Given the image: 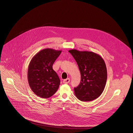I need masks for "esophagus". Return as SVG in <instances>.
I'll return each instance as SVG.
<instances>
[{
    "label": "esophagus",
    "mask_w": 133,
    "mask_h": 133,
    "mask_svg": "<svg viewBox=\"0 0 133 133\" xmlns=\"http://www.w3.org/2000/svg\"><path fill=\"white\" fill-rule=\"evenodd\" d=\"M69 82H70V79H69V78H66V79H65L63 80V83H64V84H67V83H68Z\"/></svg>",
    "instance_id": "1"
}]
</instances>
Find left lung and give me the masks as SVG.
I'll use <instances>...</instances> for the list:
<instances>
[{
  "mask_svg": "<svg viewBox=\"0 0 133 133\" xmlns=\"http://www.w3.org/2000/svg\"><path fill=\"white\" fill-rule=\"evenodd\" d=\"M68 52L76 62L81 75L80 83L74 88L75 94L82 101H91L103 92L107 79V68L103 59L98 55L75 49Z\"/></svg>",
  "mask_w": 133,
  "mask_h": 133,
  "instance_id": "8db88e82",
  "label": "left lung"
}]
</instances>
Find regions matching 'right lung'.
I'll return each mask as SVG.
<instances>
[{"instance_id":"right-lung-1","label":"right lung","mask_w":133,"mask_h":133,"mask_svg":"<svg viewBox=\"0 0 133 133\" xmlns=\"http://www.w3.org/2000/svg\"><path fill=\"white\" fill-rule=\"evenodd\" d=\"M62 51L45 49L32 59L28 69V81L32 91L42 98H49L58 90L60 81L52 65Z\"/></svg>"}]
</instances>
